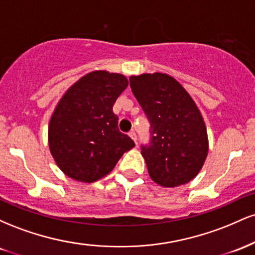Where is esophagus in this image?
<instances>
[{"label": "esophagus", "mask_w": 255, "mask_h": 255, "mask_svg": "<svg viewBox=\"0 0 255 255\" xmlns=\"http://www.w3.org/2000/svg\"><path fill=\"white\" fill-rule=\"evenodd\" d=\"M129 136L131 137V139L134 140V141L136 142V140H137V137H136V133H135V130H130L129 131Z\"/></svg>", "instance_id": "34e87169"}]
</instances>
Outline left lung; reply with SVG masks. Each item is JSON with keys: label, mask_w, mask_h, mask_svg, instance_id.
Wrapping results in <instances>:
<instances>
[{"label": "left lung", "mask_w": 255, "mask_h": 255, "mask_svg": "<svg viewBox=\"0 0 255 255\" xmlns=\"http://www.w3.org/2000/svg\"><path fill=\"white\" fill-rule=\"evenodd\" d=\"M133 95L150 121V141L141 145L148 174L154 182L175 187L193 180L207 151L204 120L191 96L162 73L129 78Z\"/></svg>", "instance_id": "1"}]
</instances>
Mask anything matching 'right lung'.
Returning <instances> with one entry per match:
<instances>
[{"instance_id":"add662e5","label":"right lung","mask_w":255,"mask_h":255,"mask_svg":"<svg viewBox=\"0 0 255 255\" xmlns=\"http://www.w3.org/2000/svg\"><path fill=\"white\" fill-rule=\"evenodd\" d=\"M127 86L122 74L92 72L73 85L57 104L49 125V147L67 176L95 182L135 146L120 131L113 111Z\"/></svg>"}]
</instances>
